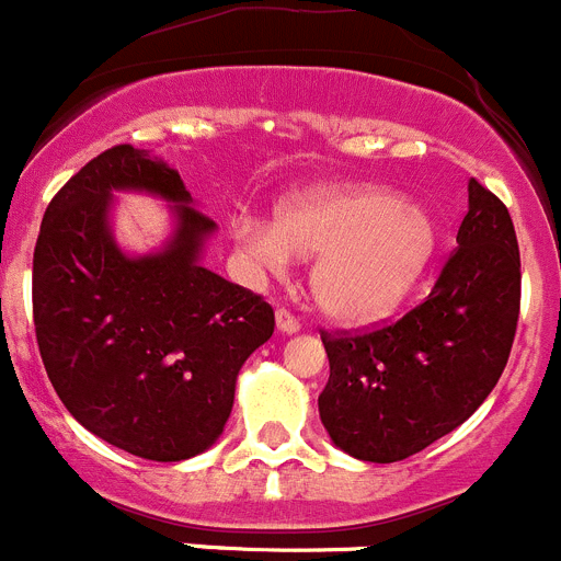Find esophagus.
Returning <instances> with one entry per match:
<instances>
[{
    "instance_id": "34e87169",
    "label": "esophagus",
    "mask_w": 561,
    "mask_h": 561,
    "mask_svg": "<svg viewBox=\"0 0 561 561\" xmlns=\"http://www.w3.org/2000/svg\"><path fill=\"white\" fill-rule=\"evenodd\" d=\"M301 329V323L296 321V316L287 310H276V332L282 334H296Z\"/></svg>"
}]
</instances>
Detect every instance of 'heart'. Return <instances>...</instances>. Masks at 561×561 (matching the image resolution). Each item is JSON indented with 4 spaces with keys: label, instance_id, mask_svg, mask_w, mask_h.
Listing matches in <instances>:
<instances>
[{
    "label": "heart",
    "instance_id": "1",
    "mask_svg": "<svg viewBox=\"0 0 561 561\" xmlns=\"http://www.w3.org/2000/svg\"><path fill=\"white\" fill-rule=\"evenodd\" d=\"M245 256L282 271L290 256L316 260L318 310L340 323H370L404 301L434 254V224L415 204L376 185H329L296 193L274 224L240 218Z\"/></svg>",
    "mask_w": 561,
    "mask_h": 561
}]
</instances>
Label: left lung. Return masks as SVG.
Segmentation results:
<instances>
[{
	"label": "left lung",
	"instance_id": "8db88e82",
	"mask_svg": "<svg viewBox=\"0 0 561 561\" xmlns=\"http://www.w3.org/2000/svg\"><path fill=\"white\" fill-rule=\"evenodd\" d=\"M520 316V251L510 209L476 180L457 249L428 298L399 321L321 332L329 381L318 412L363 462H399L468 421L499 385Z\"/></svg>",
	"mask_w": 561,
	"mask_h": 561
}]
</instances>
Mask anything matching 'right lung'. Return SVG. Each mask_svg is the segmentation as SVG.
<instances>
[{
    "label": "right lung",
    "mask_w": 561,
    "mask_h": 561,
    "mask_svg": "<svg viewBox=\"0 0 561 561\" xmlns=\"http://www.w3.org/2000/svg\"><path fill=\"white\" fill-rule=\"evenodd\" d=\"M113 190L174 203L170 243L124 255L108 229ZM213 232L180 171L129 144L82 165L41 221L33 321L51 387L88 432L140 459L207 451L232 412L240 368L274 334L263 296L198 263Z\"/></svg>",
    "instance_id": "right-lung-1"
}]
</instances>
